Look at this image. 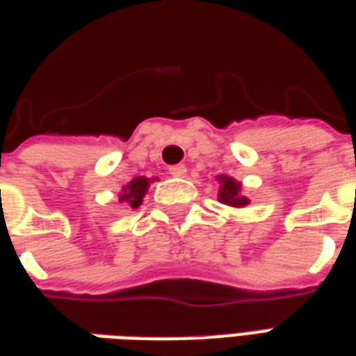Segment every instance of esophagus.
Masks as SVG:
<instances>
[{"label": "esophagus", "instance_id": "obj_1", "mask_svg": "<svg viewBox=\"0 0 356 356\" xmlns=\"http://www.w3.org/2000/svg\"><path fill=\"white\" fill-rule=\"evenodd\" d=\"M170 173L173 177H185L186 175V168L183 163H177V165H171Z\"/></svg>", "mask_w": 356, "mask_h": 356}]
</instances>
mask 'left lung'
<instances>
[{
  "mask_svg": "<svg viewBox=\"0 0 356 356\" xmlns=\"http://www.w3.org/2000/svg\"><path fill=\"white\" fill-rule=\"evenodd\" d=\"M217 181L221 183L219 186V202H223L227 206H232V208H242V206H246L248 198L246 196H242L240 191H242V185H240L238 181H234L232 177H227V175H219Z\"/></svg>",
  "mask_w": 356,
  "mask_h": 356,
  "instance_id": "obj_1",
  "label": "left lung"
}]
</instances>
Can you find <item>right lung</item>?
Returning <instances> with one entry per match:
<instances>
[{"mask_svg": "<svg viewBox=\"0 0 356 356\" xmlns=\"http://www.w3.org/2000/svg\"><path fill=\"white\" fill-rule=\"evenodd\" d=\"M152 183V179L147 177H135L133 181H129L127 185L122 188V194H120V202H125L129 204L131 208H139L140 202L147 194L148 186Z\"/></svg>", "mask_w": 356, "mask_h": 356, "instance_id": "1", "label": "right lung"}]
</instances>
